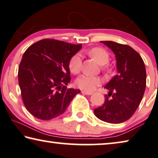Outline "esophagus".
<instances>
[{
	"label": "esophagus",
	"instance_id": "obj_1",
	"mask_svg": "<svg viewBox=\"0 0 158 158\" xmlns=\"http://www.w3.org/2000/svg\"><path fill=\"white\" fill-rule=\"evenodd\" d=\"M81 93L84 94H86V95H91V94H92V92L91 91H81Z\"/></svg>",
	"mask_w": 158,
	"mask_h": 158
}]
</instances>
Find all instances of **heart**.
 <instances>
[{"label": "heart", "mask_w": 158, "mask_h": 158, "mask_svg": "<svg viewBox=\"0 0 158 158\" xmlns=\"http://www.w3.org/2000/svg\"><path fill=\"white\" fill-rule=\"evenodd\" d=\"M87 55L96 61L98 64L102 65V71L109 72L111 70V67L108 64L110 56L108 52L103 48L95 47L85 52ZM81 59L79 54H76L70 59L69 62V69L71 73L74 74H79L81 71ZM76 85L79 89L85 91H92L102 84L100 77L89 75H81L76 80Z\"/></svg>", "instance_id": "1"}]
</instances>
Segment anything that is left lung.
<instances>
[{"label": "left lung", "mask_w": 158, "mask_h": 158, "mask_svg": "<svg viewBox=\"0 0 158 158\" xmlns=\"http://www.w3.org/2000/svg\"><path fill=\"white\" fill-rule=\"evenodd\" d=\"M101 42L116 55L118 74L105 86L109 94L105 96L104 103L94 112L102 121L121 123L133 116L142 100L146 86L145 64L139 54L129 45L113 41Z\"/></svg>", "instance_id": "8db88e82"}]
</instances>
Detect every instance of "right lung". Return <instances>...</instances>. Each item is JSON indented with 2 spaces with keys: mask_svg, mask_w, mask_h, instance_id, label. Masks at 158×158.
I'll list each match as a JSON object with an SVG mask.
<instances>
[{
  "mask_svg": "<svg viewBox=\"0 0 158 158\" xmlns=\"http://www.w3.org/2000/svg\"><path fill=\"white\" fill-rule=\"evenodd\" d=\"M81 44L54 39L32 44L23 54L18 83L23 103L37 118L48 121L62 114L80 90L68 89L69 62Z\"/></svg>",
  "mask_w": 158,
  "mask_h": 158,
  "instance_id": "right-lung-1",
  "label": "right lung"
}]
</instances>
